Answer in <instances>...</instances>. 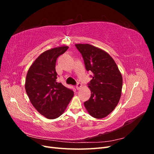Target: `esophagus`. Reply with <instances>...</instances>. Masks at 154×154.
<instances>
[{"label": "esophagus", "instance_id": "34e87169", "mask_svg": "<svg viewBox=\"0 0 154 154\" xmlns=\"http://www.w3.org/2000/svg\"><path fill=\"white\" fill-rule=\"evenodd\" d=\"M82 87V83H78V84H77V85L76 86V89L77 90H79V89H80V88Z\"/></svg>", "mask_w": 154, "mask_h": 154}]
</instances>
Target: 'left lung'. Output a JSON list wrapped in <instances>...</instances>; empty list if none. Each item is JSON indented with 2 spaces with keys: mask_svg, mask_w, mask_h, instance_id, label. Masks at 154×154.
Here are the masks:
<instances>
[{
  "mask_svg": "<svg viewBox=\"0 0 154 154\" xmlns=\"http://www.w3.org/2000/svg\"><path fill=\"white\" fill-rule=\"evenodd\" d=\"M75 45L82 55L87 71L93 73L88 85L91 96L84 102V106L93 118H105L119 103L123 85L122 73L113 58L104 50L88 44Z\"/></svg>",
  "mask_w": 154,
  "mask_h": 154,
  "instance_id": "8db88e82",
  "label": "left lung"
}]
</instances>
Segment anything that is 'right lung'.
Wrapping results in <instances>:
<instances>
[{
    "label": "right lung",
    "instance_id": "right-lung-1",
    "mask_svg": "<svg viewBox=\"0 0 154 154\" xmlns=\"http://www.w3.org/2000/svg\"><path fill=\"white\" fill-rule=\"evenodd\" d=\"M69 48L63 45L51 48L40 54L27 71L25 88L35 109L46 118L61 116L74 96V92L57 82L56 61Z\"/></svg>",
    "mask_w": 154,
    "mask_h": 154
}]
</instances>
